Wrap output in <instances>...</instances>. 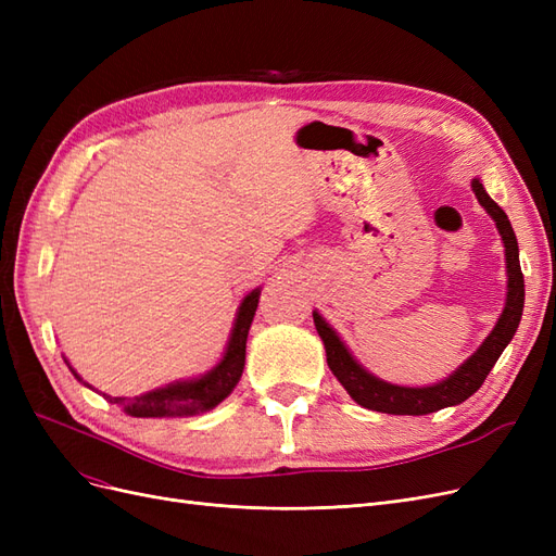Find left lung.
I'll list each match as a JSON object with an SVG mask.
<instances>
[{"instance_id":"obj_1","label":"left lung","mask_w":556,"mask_h":556,"mask_svg":"<svg viewBox=\"0 0 556 556\" xmlns=\"http://www.w3.org/2000/svg\"><path fill=\"white\" fill-rule=\"evenodd\" d=\"M480 206L492 215V220L501 233L503 248H506V274H508V292H506V306H503L494 329L482 341V345L470 355L459 368L443 378L441 382H433L427 387H406L387 382L352 357L348 345L341 341V336L327 323V319L313 311L315 329L319 339L325 343L327 364L331 374L339 378V382L345 387V392L355 399L359 406L368 410H378L387 415H429L447 406H457V403L466 401L470 394L480 390L484 378L490 376L501 352L513 341V336L519 327L521 311H525V276L519 268V245L513 231V225L508 215L501 211L496 201L486 194L484 185L480 178L470 180Z\"/></svg>"}]
</instances>
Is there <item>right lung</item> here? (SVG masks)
I'll use <instances>...</instances> for the list:
<instances>
[{
	"mask_svg": "<svg viewBox=\"0 0 556 556\" xmlns=\"http://www.w3.org/2000/svg\"><path fill=\"white\" fill-rule=\"evenodd\" d=\"M260 292L262 288H255L243 296L237 317H233V327L229 333L227 348L223 352L220 362H217L211 371L188 380H174L169 384L157 387L153 392H146L131 399L109 396V394H102V396L111 403H117V406L131 417H192L199 413L213 410L217 403H223L233 392V387H237L241 380L243 366H245V341H248L252 317H255V311L260 304ZM66 366H70V371L78 382L94 390L92 384H88L74 371V366L70 362H66Z\"/></svg>",
	"mask_w": 556,
	"mask_h": 556,
	"instance_id": "add662e5",
	"label": "right lung"
}]
</instances>
